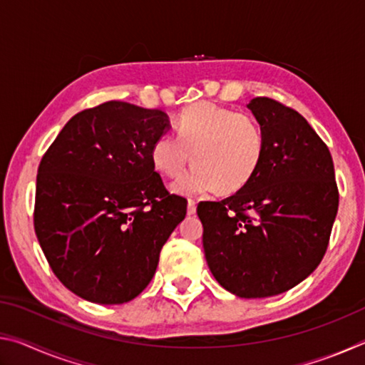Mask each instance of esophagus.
<instances>
[{
  "label": "esophagus",
  "instance_id": "obj_1",
  "mask_svg": "<svg viewBox=\"0 0 365 365\" xmlns=\"http://www.w3.org/2000/svg\"><path fill=\"white\" fill-rule=\"evenodd\" d=\"M187 212H188V215H193V214H196V201H195V200H188Z\"/></svg>",
  "mask_w": 365,
  "mask_h": 365
}]
</instances>
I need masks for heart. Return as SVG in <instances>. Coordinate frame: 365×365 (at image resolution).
<instances>
[{
    "label": "heart",
    "mask_w": 365,
    "mask_h": 365,
    "mask_svg": "<svg viewBox=\"0 0 365 365\" xmlns=\"http://www.w3.org/2000/svg\"><path fill=\"white\" fill-rule=\"evenodd\" d=\"M177 135L163 133L151 146V160L160 174L178 177L191 163L196 165L172 191L201 196L220 190L235 193L257 174L265 154L262 127L250 114L196 103L185 109L175 123Z\"/></svg>",
    "instance_id": "1"
}]
</instances>
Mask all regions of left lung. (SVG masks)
Masks as SVG:
<instances>
[{
  "label": "left lung",
  "instance_id": "1",
  "mask_svg": "<svg viewBox=\"0 0 365 365\" xmlns=\"http://www.w3.org/2000/svg\"><path fill=\"white\" fill-rule=\"evenodd\" d=\"M265 154L245 188L202 201V248L214 279L245 299L269 298L316 270L338 212L335 169L327 145L294 109L255 98Z\"/></svg>",
  "mask_w": 365,
  "mask_h": 365
}]
</instances>
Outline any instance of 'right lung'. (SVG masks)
Masks as SVG:
<instances>
[{
    "label": "right lung",
    "instance_id": "right-lung-1",
    "mask_svg": "<svg viewBox=\"0 0 365 365\" xmlns=\"http://www.w3.org/2000/svg\"><path fill=\"white\" fill-rule=\"evenodd\" d=\"M169 128L160 109L108 101L73 115L43 156L35 233L54 275L80 298H137L187 215V200L169 195L151 160Z\"/></svg>",
    "mask_w": 365,
    "mask_h": 365
}]
</instances>
